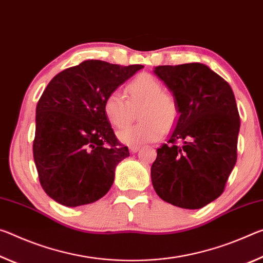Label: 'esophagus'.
<instances>
[{
    "label": "esophagus",
    "mask_w": 263,
    "mask_h": 263,
    "mask_svg": "<svg viewBox=\"0 0 263 263\" xmlns=\"http://www.w3.org/2000/svg\"><path fill=\"white\" fill-rule=\"evenodd\" d=\"M129 150H130V153H132V154H135V153L139 152V150H140V147H139V145H133V147L129 148Z\"/></svg>",
    "instance_id": "34e87169"
}]
</instances>
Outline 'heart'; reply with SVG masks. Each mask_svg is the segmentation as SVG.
Segmentation results:
<instances>
[{
  "label": "heart",
  "mask_w": 263,
  "mask_h": 263,
  "mask_svg": "<svg viewBox=\"0 0 263 263\" xmlns=\"http://www.w3.org/2000/svg\"><path fill=\"white\" fill-rule=\"evenodd\" d=\"M127 100L121 94L110 93L103 102V113L111 126L127 127L140 110L142 122L119 132L118 137L127 145H140L160 140L165 129L178 122L180 110L174 96L164 91V86L148 73H141L124 87Z\"/></svg>",
  "instance_id": "b5f03b06"
}]
</instances>
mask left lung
<instances>
[{
    "label": "left lung",
    "mask_w": 263,
    "mask_h": 263,
    "mask_svg": "<svg viewBox=\"0 0 263 263\" xmlns=\"http://www.w3.org/2000/svg\"><path fill=\"white\" fill-rule=\"evenodd\" d=\"M154 73L174 94L180 115L157 149L153 186L166 203L201 209L225 190L236 162L240 116L233 91L200 63L157 66Z\"/></svg>",
    "instance_id": "obj_1"
}]
</instances>
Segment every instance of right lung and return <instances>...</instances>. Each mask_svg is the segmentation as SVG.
<instances>
[{
  "instance_id": "add662e5",
  "label": "right lung",
  "mask_w": 263,
  "mask_h": 263,
  "mask_svg": "<svg viewBox=\"0 0 263 263\" xmlns=\"http://www.w3.org/2000/svg\"><path fill=\"white\" fill-rule=\"evenodd\" d=\"M143 68L85 60L58 73L36 107L33 160L43 190L67 208L109 191L115 167L129 156L103 113V102Z\"/></svg>"
}]
</instances>
